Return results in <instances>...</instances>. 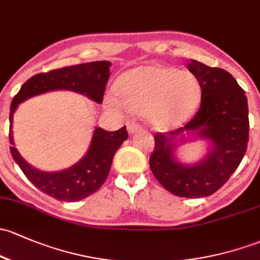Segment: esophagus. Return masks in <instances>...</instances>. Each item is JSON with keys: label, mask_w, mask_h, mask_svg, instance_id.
<instances>
[{"label": "esophagus", "mask_w": 260, "mask_h": 260, "mask_svg": "<svg viewBox=\"0 0 260 260\" xmlns=\"http://www.w3.org/2000/svg\"><path fill=\"white\" fill-rule=\"evenodd\" d=\"M127 129L129 133H136V132H139V131L142 129V127L138 124V123L131 121L127 123Z\"/></svg>", "instance_id": "obj_1"}]
</instances>
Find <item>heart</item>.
Segmentation results:
<instances>
[{"mask_svg":"<svg viewBox=\"0 0 260 260\" xmlns=\"http://www.w3.org/2000/svg\"><path fill=\"white\" fill-rule=\"evenodd\" d=\"M116 97L106 98L109 111H128L147 116L158 129H171L183 123L198 107L201 86L187 70L162 66H142L123 73L114 84Z\"/></svg>","mask_w":260,"mask_h":260,"instance_id":"heart-1","label":"heart"}]
</instances>
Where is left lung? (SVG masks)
Listing matches in <instances>:
<instances>
[{
	"instance_id": "obj_1",
	"label": "left lung",
	"mask_w": 260,
	"mask_h": 260,
	"mask_svg": "<svg viewBox=\"0 0 260 260\" xmlns=\"http://www.w3.org/2000/svg\"><path fill=\"white\" fill-rule=\"evenodd\" d=\"M187 67L198 78L201 107L184 127L154 136L149 167L172 194L202 198L226 183L244 157L249 139L248 102L242 87L223 68L196 59H190ZM183 133H198L212 143L211 152L198 165L183 166L175 160V141Z\"/></svg>"
}]
</instances>
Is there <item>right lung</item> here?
<instances>
[{"label":"right lung","mask_w":260,"mask_h":260,"mask_svg":"<svg viewBox=\"0 0 260 260\" xmlns=\"http://www.w3.org/2000/svg\"><path fill=\"white\" fill-rule=\"evenodd\" d=\"M109 67L111 62L95 61L38 73L23 83L11 103L8 135L10 143L12 144L10 147L11 154L27 179L37 189L58 201L77 202L100 189L101 185L107 179L114 153L128 138L125 125L116 132H108L102 128L94 129L88 152L80 162L62 172L48 173L29 166L13 147L11 131L13 112L27 98L54 89H70L86 94L94 102L102 103L109 78Z\"/></svg>","instance_id":"obj_1"}]
</instances>
